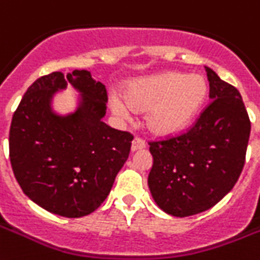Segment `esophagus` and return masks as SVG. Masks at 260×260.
Returning <instances> with one entry per match:
<instances>
[{
  "mask_svg": "<svg viewBox=\"0 0 260 260\" xmlns=\"http://www.w3.org/2000/svg\"><path fill=\"white\" fill-rule=\"evenodd\" d=\"M146 147V143L143 139L141 138H134L132 143V151H137V150H142Z\"/></svg>",
  "mask_w": 260,
  "mask_h": 260,
  "instance_id": "34e87169",
  "label": "esophagus"
}]
</instances>
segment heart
Segmentation results:
<instances>
[{
	"label": "heart",
	"instance_id": "obj_1",
	"mask_svg": "<svg viewBox=\"0 0 260 260\" xmlns=\"http://www.w3.org/2000/svg\"><path fill=\"white\" fill-rule=\"evenodd\" d=\"M206 95L207 83L202 76L166 72L128 82L123 90L125 101L113 96L111 107L123 118L132 110H147L145 122L150 132L171 137L191 123Z\"/></svg>",
	"mask_w": 260,
	"mask_h": 260
}]
</instances>
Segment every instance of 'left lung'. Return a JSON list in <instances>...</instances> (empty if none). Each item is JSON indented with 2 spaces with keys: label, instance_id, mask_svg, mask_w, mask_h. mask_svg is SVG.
Wrapping results in <instances>:
<instances>
[{
  "label": "left lung",
  "instance_id": "1",
  "mask_svg": "<svg viewBox=\"0 0 260 260\" xmlns=\"http://www.w3.org/2000/svg\"><path fill=\"white\" fill-rule=\"evenodd\" d=\"M211 102L187 133L150 142V192L173 216L211 209L233 190L246 159L251 123L241 93L206 66Z\"/></svg>",
  "mask_w": 260,
  "mask_h": 260
}]
</instances>
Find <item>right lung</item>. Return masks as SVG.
Masks as SVG:
<instances>
[{"mask_svg": "<svg viewBox=\"0 0 260 260\" xmlns=\"http://www.w3.org/2000/svg\"><path fill=\"white\" fill-rule=\"evenodd\" d=\"M68 83L80 98L76 110L62 116L51 102ZM106 104V87L87 70L41 77L22 96L10 125V164L25 195L46 211L81 218L107 198L133 135L102 121Z\"/></svg>", "mask_w": 260, "mask_h": 260, "instance_id": "obj_1", "label": "right lung"}]
</instances>
